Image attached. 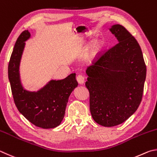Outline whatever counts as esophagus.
Returning a JSON list of instances; mask_svg holds the SVG:
<instances>
[{
    "instance_id": "esophagus-1",
    "label": "esophagus",
    "mask_w": 157,
    "mask_h": 157,
    "mask_svg": "<svg viewBox=\"0 0 157 157\" xmlns=\"http://www.w3.org/2000/svg\"><path fill=\"white\" fill-rule=\"evenodd\" d=\"M76 78V81H78V83L80 84H83L85 82V77L82 75V74H78V75H77Z\"/></svg>"
}]
</instances>
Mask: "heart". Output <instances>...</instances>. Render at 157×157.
Returning <instances> with one entry per match:
<instances>
[{"mask_svg":"<svg viewBox=\"0 0 157 157\" xmlns=\"http://www.w3.org/2000/svg\"><path fill=\"white\" fill-rule=\"evenodd\" d=\"M101 48V43L100 41H96V42L93 44V45L91 48V50H90V56H92L95 55L97 52L99 51V49Z\"/></svg>","mask_w":157,"mask_h":157,"instance_id":"1","label":"heart"}]
</instances>
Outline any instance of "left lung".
Returning <instances> with one entry per match:
<instances>
[{"instance_id": "1", "label": "left lung", "mask_w": 157, "mask_h": 157, "mask_svg": "<svg viewBox=\"0 0 157 157\" xmlns=\"http://www.w3.org/2000/svg\"><path fill=\"white\" fill-rule=\"evenodd\" d=\"M109 30L119 43L98 52L87 68L86 83L92 117L105 127L119 125L136 112L146 77V65L135 38L119 24Z\"/></svg>"}]
</instances>
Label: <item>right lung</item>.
Returning a JSON list of instances; mask_svg holds the SVG:
<instances>
[{"instance_id":"add662e5","label":"right lung","mask_w":157,"mask_h":157,"mask_svg":"<svg viewBox=\"0 0 157 157\" xmlns=\"http://www.w3.org/2000/svg\"><path fill=\"white\" fill-rule=\"evenodd\" d=\"M30 37L25 30L17 38L8 65V78L13 101L18 111L38 128H54L59 125L71 92L78 86L76 74H71L62 80H52L39 91L28 92L22 87L19 78V64L25 41Z\"/></svg>"}]
</instances>
